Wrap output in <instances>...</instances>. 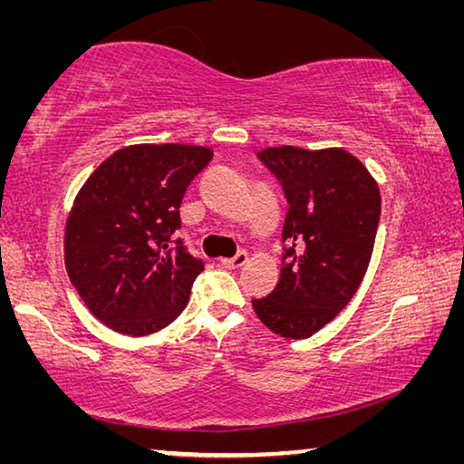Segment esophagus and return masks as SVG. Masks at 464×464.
Wrapping results in <instances>:
<instances>
[{"label": "esophagus", "instance_id": "obj_1", "mask_svg": "<svg viewBox=\"0 0 464 464\" xmlns=\"http://www.w3.org/2000/svg\"><path fill=\"white\" fill-rule=\"evenodd\" d=\"M246 264H247V254H246V251H239V254L235 256V257H223V260H221L223 268H229V270L241 268V266H246Z\"/></svg>", "mask_w": 464, "mask_h": 464}]
</instances>
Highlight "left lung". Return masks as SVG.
<instances>
[{
  "instance_id": "1",
  "label": "left lung",
  "mask_w": 464,
  "mask_h": 464,
  "mask_svg": "<svg viewBox=\"0 0 464 464\" xmlns=\"http://www.w3.org/2000/svg\"><path fill=\"white\" fill-rule=\"evenodd\" d=\"M257 155L280 179L288 213L278 285L251 304L270 332L304 340L352 301L364 278L381 218L379 184L342 147L280 145Z\"/></svg>"
}]
</instances>
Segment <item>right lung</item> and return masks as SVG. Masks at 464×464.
<instances>
[{"mask_svg":"<svg viewBox=\"0 0 464 464\" xmlns=\"http://www.w3.org/2000/svg\"><path fill=\"white\" fill-rule=\"evenodd\" d=\"M213 149L140 143L114 151L77 192L65 223V268L85 307L122 335L169 325L204 270L188 254L179 204Z\"/></svg>","mask_w":464,"mask_h":464,"instance_id":"add662e5","label":"right lung"}]
</instances>
